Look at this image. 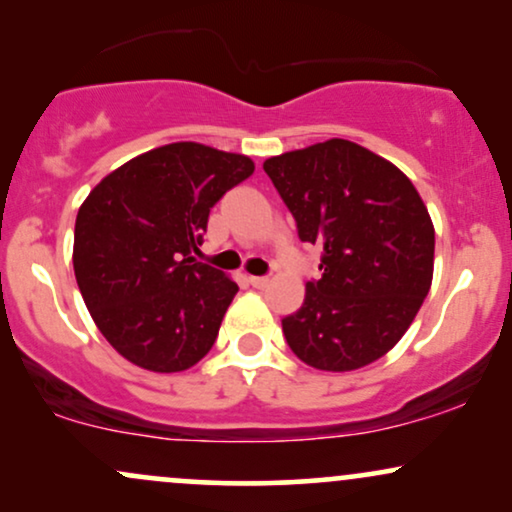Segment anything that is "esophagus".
<instances>
[{"instance_id": "obj_1", "label": "esophagus", "mask_w": 512, "mask_h": 512, "mask_svg": "<svg viewBox=\"0 0 512 512\" xmlns=\"http://www.w3.org/2000/svg\"><path fill=\"white\" fill-rule=\"evenodd\" d=\"M250 284L255 286V289H264V286L269 284V276H250Z\"/></svg>"}]
</instances>
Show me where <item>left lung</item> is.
I'll list each match as a JSON object with an SVG mask.
<instances>
[{
  "label": "left lung",
  "mask_w": 512,
  "mask_h": 512,
  "mask_svg": "<svg viewBox=\"0 0 512 512\" xmlns=\"http://www.w3.org/2000/svg\"><path fill=\"white\" fill-rule=\"evenodd\" d=\"M296 219L298 238L320 245V276L281 320L286 342L317 370L378 361L409 330L433 279L431 216L397 166L346 139L264 161Z\"/></svg>",
  "instance_id": "1"
}]
</instances>
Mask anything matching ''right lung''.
Here are the masks:
<instances>
[{"label": "right lung", "mask_w": 512, "mask_h": 512, "mask_svg": "<svg viewBox=\"0 0 512 512\" xmlns=\"http://www.w3.org/2000/svg\"><path fill=\"white\" fill-rule=\"evenodd\" d=\"M252 170L248 156L178 142L127 161L81 204L76 284L127 361L178 373L209 354L238 284L192 255L211 207Z\"/></svg>", "instance_id": "add662e5"}]
</instances>
